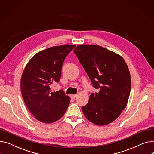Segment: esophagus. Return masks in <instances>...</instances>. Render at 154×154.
<instances>
[{"mask_svg": "<svg viewBox=\"0 0 154 154\" xmlns=\"http://www.w3.org/2000/svg\"><path fill=\"white\" fill-rule=\"evenodd\" d=\"M77 97V95H70V97L72 98V99H75L76 97Z\"/></svg>", "mask_w": 154, "mask_h": 154, "instance_id": "obj_1", "label": "esophagus"}]
</instances>
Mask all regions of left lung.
I'll return each mask as SVG.
<instances>
[{
	"label": "left lung",
	"instance_id": "1",
	"mask_svg": "<svg viewBox=\"0 0 154 154\" xmlns=\"http://www.w3.org/2000/svg\"><path fill=\"white\" fill-rule=\"evenodd\" d=\"M98 93H92L82 110L97 125L112 122L125 109L131 89V77L122 56L97 45L84 44L74 50Z\"/></svg>",
	"mask_w": 154,
	"mask_h": 154
}]
</instances>
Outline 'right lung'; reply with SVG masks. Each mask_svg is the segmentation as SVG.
Segmentation results:
<instances>
[{"label": "right lung", "mask_w": 154, "mask_h": 154, "mask_svg": "<svg viewBox=\"0 0 154 154\" xmlns=\"http://www.w3.org/2000/svg\"><path fill=\"white\" fill-rule=\"evenodd\" d=\"M75 45L54 46L40 51L29 61L20 80L22 97L31 114L40 122L53 123L66 113L70 98L52 85L59 82L66 56Z\"/></svg>", "instance_id": "1"}]
</instances>
